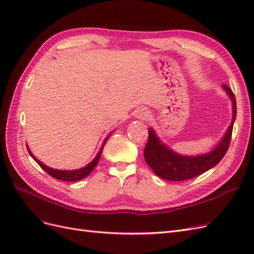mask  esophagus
Returning <instances> with one entry per match:
<instances>
[{
    "instance_id": "1",
    "label": "esophagus",
    "mask_w": 254,
    "mask_h": 254,
    "mask_svg": "<svg viewBox=\"0 0 254 254\" xmlns=\"http://www.w3.org/2000/svg\"><path fill=\"white\" fill-rule=\"evenodd\" d=\"M135 115H136V118H139V119H147L149 117V111L142 108V109H139L136 111Z\"/></svg>"
}]
</instances>
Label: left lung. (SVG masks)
I'll return each instance as SVG.
<instances>
[{"label":"left lung","instance_id":"obj_1","mask_svg":"<svg viewBox=\"0 0 254 254\" xmlns=\"http://www.w3.org/2000/svg\"><path fill=\"white\" fill-rule=\"evenodd\" d=\"M221 87L232 102V121L224 137L210 152L198 156L180 155L161 142L155 130L148 129V141L144 149V158L153 173L160 178L170 181L191 179L211 170L224 158L231 141L233 124L236 119V101L231 89L226 84H222Z\"/></svg>","mask_w":254,"mask_h":254}]
</instances>
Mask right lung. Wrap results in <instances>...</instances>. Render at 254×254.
I'll return each instance as SVG.
<instances>
[{"instance_id":"obj_1","label":"right lung","mask_w":254,"mask_h":254,"mask_svg":"<svg viewBox=\"0 0 254 254\" xmlns=\"http://www.w3.org/2000/svg\"><path fill=\"white\" fill-rule=\"evenodd\" d=\"M111 133H112V132H111ZM111 133H110V134H111ZM110 134L105 139V141H104V143H103V145H102V147H101V150L98 151L96 157H95L93 160H92L88 165H86V166L82 167V168H79V170H74V171H60V170H55V168H51V167L47 166L45 164H43L42 162H40V161L38 160V159L33 155V152L30 151V149L28 148L27 145H26V147H27L28 153H29L30 156H32V158L36 161V162H37L38 164L40 165L41 168H43V170H44L45 172H47L50 176H52L53 178L58 179V180H63V181L73 182V181H78V180H81V179H83V178H86V177H87L92 171L94 170L95 166H96L97 163H98L99 159H101V155H102V152H103V148H104V146H105L106 142L108 141Z\"/></svg>"}]
</instances>
